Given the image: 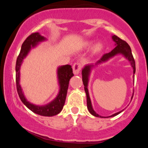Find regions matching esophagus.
I'll use <instances>...</instances> for the list:
<instances>
[{
	"label": "esophagus",
	"mask_w": 148,
	"mask_h": 148,
	"mask_svg": "<svg viewBox=\"0 0 148 148\" xmlns=\"http://www.w3.org/2000/svg\"><path fill=\"white\" fill-rule=\"evenodd\" d=\"M82 64L79 62H77L75 63H74L73 66V71L74 74H79V73L82 69Z\"/></svg>",
	"instance_id": "34e87169"
}]
</instances>
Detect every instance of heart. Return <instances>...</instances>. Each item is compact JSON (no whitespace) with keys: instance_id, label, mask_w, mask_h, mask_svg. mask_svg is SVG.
I'll list each match as a JSON object with an SVG mask.
<instances>
[{"instance_id":"heart-1","label":"heart","mask_w":148,"mask_h":148,"mask_svg":"<svg viewBox=\"0 0 148 148\" xmlns=\"http://www.w3.org/2000/svg\"><path fill=\"white\" fill-rule=\"evenodd\" d=\"M91 43H89L88 45H91ZM103 47H104V45H103V44L102 43V42H98V44H96V46H95L94 47V51L96 52H98L101 51V50H102Z\"/></svg>"}]
</instances>
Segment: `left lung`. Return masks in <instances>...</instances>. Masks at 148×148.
<instances>
[{"label": "left lung", "instance_id": "1", "mask_svg": "<svg viewBox=\"0 0 148 148\" xmlns=\"http://www.w3.org/2000/svg\"><path fill=\"white\" fill-rule=\"evenodd\" d=\"M112 39L116 43V46L115 47L114 49L112 50H111L110 52L108 53H106L104 54H103V56H102V58H100V60H98V62H96V64L98 63H100L102 62H105L106 60H108L109 58L113 57V56L116 55L117 54H123L125 57H126L127 59H128L129 61L131 62V66L133 69V73H135V62L134 60V58H133L132 52H131V50L130 46L127 43L125 40H123L122 39H121L120 38H119L118 36L114 35L112 36ZM94 65H87L85 66V67L82 70V81L83 83H84V90L85 92L86 93V96H87V106H88V110L91 114L94 116H96V117H101V118H104V117L100 116L98 114H96V112L93 110L92 106V104H91V100L90 98V96H89V93H88V90L87 87H88V79H89V75H90V71H91V69L93 67ZM134 77V76H133ZM133 94H134V92H133V96L131 99L133 98ZM123 110L120 111V112L115 113V114L111 115L109 117H112V116H114L116 115L119 114V113H121Z\"/></svg>", "mask_w": 148, "mask_h": 148}]
</instances>
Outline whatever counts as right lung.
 Wrapping results in <instances>:
<instances>
[{
	"label": "right lung",
	"instance_id": "right-lung-1",
	"mask_svg": "<svg viewBox=\"0 0 148 148\" xmlns=\"http://www.w3.org/2000/svg\"><path fill=\"white\" fill-rule=\"evenodd\" d=\"M45 40L43 36L39 33H32L25 40L22 44L21 50L16 61V86L18 95H19L21 102L27 107L29 110L36 114L42 115L45 116H52L57 114L62 110L63 108L64 102H65L66 93H67L69 83L70 79L74 75L73 73L71 66L69 64L60 66L58 69V82L60 84V92L57 97L54 100L46 106H39L34 105L27 102L23 96L21 86L19 85V69L22 63L23 58L25 57L32 47H34L39 42H42Z\"/></svg>",
	"mask_w": 148,
	"mask_h": 148
}]
</instances>
